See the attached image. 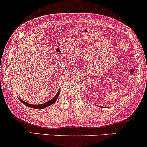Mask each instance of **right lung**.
Here are the masks:
<instances>
[{
	"mask_svg": "<svg viewBox=\"0 0 147 147\" xmlns=\"http://www.w3.org/2000/svg\"><path fill=\"white\" fill-rule=\"evenodd\" d=\"M59 92H60V90H59L58 92L57 93V95L55 96V97L52 98L51 100L48 101V102L44 103V104H29V103L26 102H24V101L23 100H21V99H19V100L21 101V102L23 103V104H25V106H28V107H30V108H33V109H44V108L47 107V106H50L52 105V104H53L54 103L57 101V98H58L59 95Z\"/></svg>",
	"mask_w": 147,
	"mask_h": 147,
	"instance_id": "right-lung-1",
	"label": "right lung"
}]
</instances>
